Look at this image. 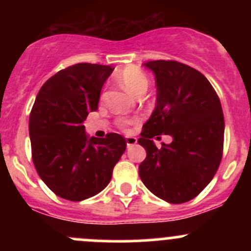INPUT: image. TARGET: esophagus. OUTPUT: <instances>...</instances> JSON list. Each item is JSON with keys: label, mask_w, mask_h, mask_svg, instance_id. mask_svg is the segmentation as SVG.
I'll list each match as a JSON object with an SVG mask.
<instances>
[{"label": "esophagus", "mask_w": 251, "mask_h": 251, "mask_svg": "<svg viewBox=\"0 0 251 251\" xmlns=\"http://www.w3.org/2000/svg\"><path fill=\"white\" fill-rule=\"evenodd\" d=\"M125 141H126V146H127V148L131 146H135V144L137 143V138L132 137V136H128V137H126Z\"/></svg>", "instance_id": "esophagus-1"}]
</instances>
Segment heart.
Segmentation results:
<instances>
[{
    "label": "heart",
    "mask_w": 251,
    "mask_h": 251,
    "mask_svg": "<svg viewBox=\"0 0 251 251\" xmlns=\"http://www.w3.org/2000/svg\"><path fill=\"white\" fill-rule=\"evenodd\" d=\"M118 80L127 92L136 96V97H140L148 90V77L137 67H127L121 70V72H119ZM127 124L128 121H121L123 126H126Z\"/></svg>",
    "instance_id": "b5f03b06"
}]
</instances>
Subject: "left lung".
<instances>
[{
	"label": "left lung",
	"instance_id": "left-lung-1",
	"mask_svg": "<svg viewBox=\"0 0 251 251\" xmlns=\"http://www.w3.org/2000/svg\"><path fill=\"white\" fill-rule=\"evenodd\" d=\"M143 65L155 76L156 102L138 140L147 151L138 173L154 196L171 204L186 203L210 183L221 163V103L207 78L188 65L175 60ZM161 133L173 142L158 149L151 138Z\"/></svg>",
	"mask_w": 251,
	"mask_h": 251
}]
</instances>
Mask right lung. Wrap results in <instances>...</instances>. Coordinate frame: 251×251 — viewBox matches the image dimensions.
<instances>
[{
	"label": "right lung",
	"mask_w": 251,
	"mask_h": 251,
	"mask_svg": "<svg viewBox=\"0 0 251 251\" xmlns=\"http://www.w3.org/2000/svg\"><path fill=\"white\" fill-rule=\"evenodd\" d=\"M110 65L78 63L50 77L40 90L29 119L32 160L53 193L81 201L102 192L126 149L118 133L90 137L83 121L97 110Z\"/></svg>",
	"instance_id": "1"
}]
</instances>
